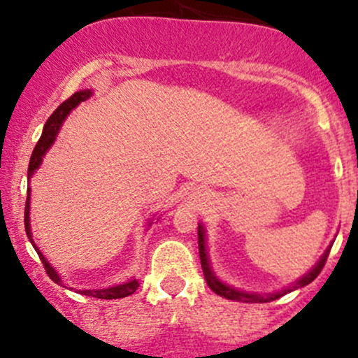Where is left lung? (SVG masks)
Wrapping results in <instances>:
<instances>
[{
  "mask_svg": "<svg viewBox=\"0 0 358 358\" xmlns=\"http://www.w3.org/2000/svg\"><path fill=\"white\" fill-rule=\"evenodd\" d=\"M197 229H199V254H201V264H202V271H204L206 283H208V287L213 289L216 295L223 296V299H228V300H236V302L264 303V302H271V300L280 299V296L287 295V293L293 292V289H296V288L307 287L308 283H312V281H314L315 278L319 276V273H321L322 268H324L326 259H328L329 250H331V245H329L328 250H326L324 254H322V257L319 259L317 264H315L314 268L308 271L306 276H302L299 281H295L292 287L281 289V292H276V293H264V295H261V293L242 292V289H236V288L229 287V285H227V283H223V281L217 280L216 274L213 273V269H210V264H209L208 248H206V229H204V227H202V223L199 224Z\"/></svg>",
  "mask_w": 358,
  "mask_h": 358,
  "instance_id": "obj_1",
  "label": "left lung"
}]
</instances>
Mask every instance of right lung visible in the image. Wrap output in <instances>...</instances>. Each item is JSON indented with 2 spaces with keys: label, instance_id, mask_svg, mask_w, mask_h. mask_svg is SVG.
<instances>
[{
  "label": "right lung",
  "instance_id": "right-lung-1",
  "mask_svg": "<svg viewBox=\"0 0 358 358\" xmlns=\"http://www.w3.org/2000/svg\"><path fill=\"white\" fill-rule=\"evenodd\" d=\"M90 96H92V90H89V89L78 90V92H75L73 96L69 97V99H66L65 103L59 104V106L56 108V111L52 113L50 118H48L46 125H44V129H43V135H41V138H39V141H37L36 148H34V150H32V156H30L29 171H27L29 178L34 175V173H36V169L41 166V163H43V157L46 156L48 150H50L51 145L55 144L56 135H58V131H59V129H62V125H63V122H65L66 116L70 115V111L73 110V108H77L78 104L82 103V101L89 99ZM29 210H30V189L27 190V202H25V231H27L29 240H30V242H32V245H34L32 233H30ZM150 223H152V221H149V227H150ZM34 248H36L37 254H39V257H41V261H43L44 269H46L48 276H50L51 280L55 281V283L63 285V281H62V278H59V274L56 273L55 268H52L50 262H48V259L44 257L43 252H39V248H37L36 245H34ZM137 288H138V280H137V278H131V280L127 281V283L116 285V287L101 288V289H78V293H82V295H87V296H94V299L111 300V299H123V296H129Z\"/></svg>",
  "mask_w": 358,
  "mask_h": 358
}]
</instances>
